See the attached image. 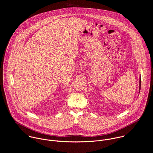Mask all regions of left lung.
Wrapping results in <instances>:
<instances>
[{
    "instance_id": "1",
    "label": "left lung",
    "mask_w": 153,
    "mask_h": 153,
    "mask_svg": "<svg viewBox=\"0 0 153 153\" xmlns=\"http://www.w3.org/2000/svg\"><path fill=\"white\" fill-rule=\"evenodd\" d=\"M139 92L140 91V88H141V75H140V78H139Z\"/></svg>"
}]
</instances>
